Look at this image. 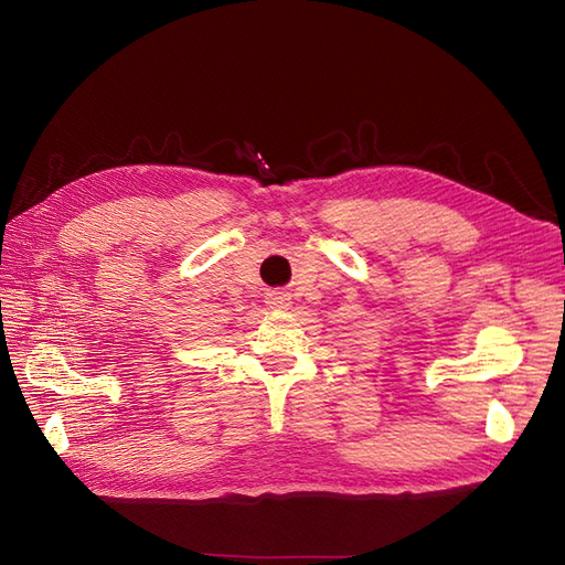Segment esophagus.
<instances>
[{"instance_id":"esophagus-1","label":"esophagus","mask_w":565,"mask_h":565,"mask_svg":"<svg viewBox=\"0 0 565 565\" xmlns=\"http://www.w3.org/2000/svg\"><path fill=\"white\" fill-rule=\"evenodd\" d=\"M268 303L273 306V309H285V306L289 303V297L285 292H270Z\"/></svg>"}]
</instances>
